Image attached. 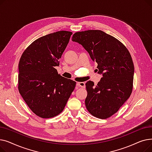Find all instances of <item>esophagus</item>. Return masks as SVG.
Segmentation results:
<instances>
[{
  "label": "esophagus",
  "mask_w": 152,
  "mask_h": 152,
  "mask_svg": "<svg viewBox=\"0 0 152 152\" xmlns=\"http://www.w3.org/2000/svg\"><path fill=\"white\" fill-rule=\"evenodd\" d=\"M77 85L79 87H82V88H85L86 87V84L84 82H79L77 83Z\"/></svg>",
  "instance_id": "1"
}]
</instances>
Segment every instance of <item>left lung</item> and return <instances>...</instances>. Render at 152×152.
Listing matches in <instances>:
<instances>
[{"instance_id":"8db88e82","label":"left lung","mask_w":152,"mask_h":152,"mask_svg":"<svg viewBox=\"0 0 152 152\" xmlns=\"http://www.w3.org/2000/svg\"><path fill=\"white\" fill-rule=\"evenodd\" d=\"M72 41L81 44L102 77L97 86L86 84V108L94 116L106 119L116 113L132 92L134 66L130 53L118 39L100 30L77 32Z\"/></svg>"}]
</instances>
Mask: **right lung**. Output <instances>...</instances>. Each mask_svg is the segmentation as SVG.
Here are the masks:
<instances>
[{"label":"right lung","instance_id":"add662e5","mask_svg":"<svg viewBox=\"0 0 152 152\" xmlns=\"http://www.w3.org/2000/svg\"><path fill=\"white\" fill-rule=\"evenodd\" d=\"M72 34L60 31L40 37L21 57L18 90L31 111L41 118L59 115L75 88V81L58 75L55 68Z\"/></svg>","mask_w":152,"mask_h":152}]
</instances>
